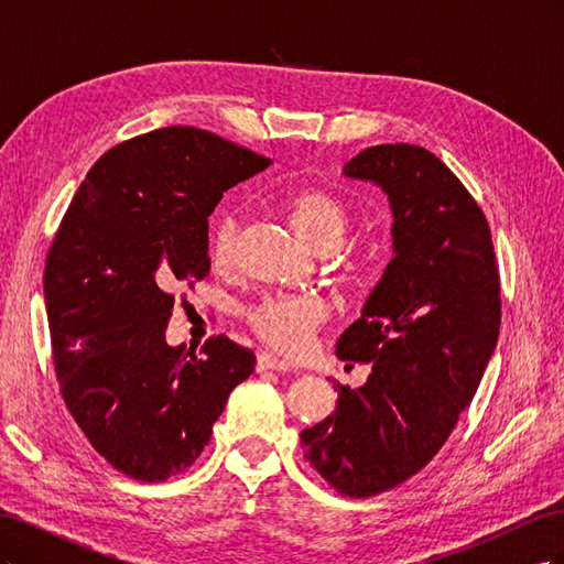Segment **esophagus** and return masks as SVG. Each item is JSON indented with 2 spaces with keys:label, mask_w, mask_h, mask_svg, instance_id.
<instances>
[{
  "label": "esophagus",
  "mask_w": 564,
  "mask_h": 564,
  "mask_svg": "<svg viewBox=\"0 0 564 564\" xmlns=\"http://www.w3.org/2000/svg\"><path fill=\"white\" fill-rule=\"evenodd\" d=\"M292 365L280 360V357L270 355V352H259L256 355V371H289Z\"/></svg>",
  "instance_id": "obj_1"
}]
</instances>
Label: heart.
I'll use <instances>...</instances> for the list:
<instances>
[{
  "label": "heart",
  "instance_id": "1",
  "mask_svg": "<svg viewBox=\"0 0 564 564\" xmlns=\"http://www.w3.org/2000/svg\"><path fill=\"white\" fill-rule=\"evenodd\" d=\"M284 209L299 235L315 251H334L344 245L350 212L336 195L319 187H305L286 197ZM237 256H240V218L226 214L212 232V263L218 270H230L237 265ZM346 275H355V265H346ZM324 319H327V305L311 294H270L247 311L253 334L286 355L308 350Z\"/></svg>",
  "mask_w": 564,
  "mask_h": 564
}]
</instances>
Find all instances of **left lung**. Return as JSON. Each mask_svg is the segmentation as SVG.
<instances>
[{"mask_svg": "<svg viewBox=\"0 0 564 564\" xmlns=\"http://www.w3.org/2000/svg\"><path fill=\"white\" fill-rule=\"evenodd\" d=\"M344 174L383 187L395 256L336 344L338 360L371 362L369 379L334 381V414L301 447L338 494L367 499L416 475L452 435L497 348L501 289L487 218L433 152L373 145Z\"/></svg>", "mask_w": 564, "mask_h": 564, "instance_id": "obj_1", "label": "left lung"}]
</instances>
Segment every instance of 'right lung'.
Listing matches in <instances>:
<instances>
[{
    "mask_svg": "<svg viewBox=\"0 0 564 564\" xmlns=\"http://www.w3.org/2000/svg\"><path fill=\"white\" fill-rule=\"evenodd\" d=\"M268 158L197 127L110 148L51 242L44 299L65 406L108 464L164 482L195 464L256 357L228 336L166 346L178 284L209 275V216Z\"/></svg>",
    "mask_w": 564,
    "mask_h": 564,
    "instance_id": "add662e5",
    "label": "right lung"
}]
</instances>
